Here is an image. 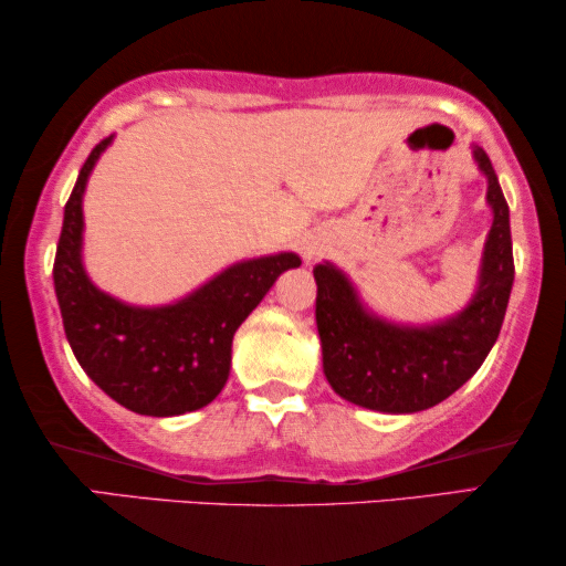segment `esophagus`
I'll return each instance as SVG.
<instances>
[{
    "label": "esophagus",
    "mask_w": 566,
    "mask_h": 566,
    "mask_svg": "<svg viewBox=\"0 0 566 566\" xmlns=\"http://www.w3.org/2000/svg\"><path fill=\"white\" fill-rule=\"evenodd\" d=\"M301 252H304V258H306V260H312V258H316V254H319V244L306 242L304 247H301Z\"/></svg>",
    "instance_id": "obj_1"
}]
</instances>
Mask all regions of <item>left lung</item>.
<instances>
[{"instance_id": "obj_1", "label": "left lung", "mask_w": 566, "mask_h": 566, "mask_svg": "<svg viewBox=\"0 0 566 566\" xmlns=\"http://www.w3.org/2000/svg\"><path fill=\"white\" fill-rule=\"evenodd\" d=\"M474 159L486 177L492 229L476 293L451 319L424 327L386 322L363 306L343 270L332 262L314 268L324 376L353 405L389 415L436 407L476 374L497 343L515 277L510 208L482 146H474Z\"/></svg>"}]
</instances>
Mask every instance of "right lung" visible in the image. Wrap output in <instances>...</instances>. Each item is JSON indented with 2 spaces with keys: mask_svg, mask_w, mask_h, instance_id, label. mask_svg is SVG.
I'll list each match as a JSON object with an SVG mask.
<instances>
[{
  "mask_svg": "<svg viewBox=\"0 0 566 566\" xmlns=\"http://www.w3.org/2000/svg\"><path fill=\"white\" fill-rule=\"evenodd\" d=\"M113 136L90 151L64 208L53 285L64 332L92 381L130 412L175 417L211 405L231 368V339L277 275L298 268L293 252L242 260L167 306H128L90 281L82 265V198Z\"/></svg>",
  "mask_w": 566,
  "mask_h": 566,
  "instance_id": "1",
  "label": "right lung"
}]
</instances>
